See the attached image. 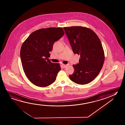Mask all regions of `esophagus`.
<instances>
[{
  "instance_id": "1",
  "label": "esophagus",
  "mask_w": 125,
  "mask_h": 125,
  "mask_svg": "<svg viewBox=\"0 0 125 125\" xmlns=\"http://www.w3.org/2000/svg\"><path fill=\"white\" fill-rule=\"evenodd\" d=\"M68 64H62V66H63V68H66L67 66H68Z\"/></svg>"
}]
</instances>
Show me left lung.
<instances>
[{
	"label": "left lung",
	"instance_id": "8db88e82",
	"mask_svg": "<svg viewBox=\"0 0 125 125\" xmlns=\"http://www.w3.org/2000/svg\"><path fill=\"white\" fill-rule=\"evenodd\" d=\"M63 30L74 53L80 56L79 63L73 65L72 82L79 84L91 82L98 75L104 60V50L98 36L85 27H65Z\"/></svg>",
	"mask_w": 125,
	"mask_h": 125
}]
</instances>
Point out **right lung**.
Returning a JSON list of instances; mask_svg holds the SVG:
<instances>
[{"instance_id": "1", "label": "right lung", "mask_w": 125, "mask_h": 125, "mask_svg": "<svg viewBox=\"0 0 125 125\" xmlns=\"http://www.w3.org/2000/svg\"><path fill=\"white\" fill-rule=\"evenodd\" d=\"M64 34L62 27L39 29L31 33L23 43L20 53L23 70L35 85L45 87L55 81L61 68L59 63H52L48 58L54 43Z\"/></svg>"}]
</instances>
